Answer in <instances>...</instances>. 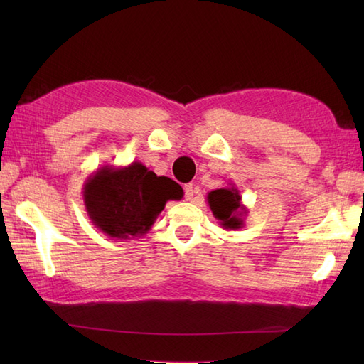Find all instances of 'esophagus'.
Listing matches in <instances>:
<instances>
[{"instance_id": "1", "label": "esophagus", "mask_w": 364, "mask_h": 364, "mask_svg": "<svg viewBox=\"0 0 364 364\" xmlns=\"http://www.w3.org/2000/svg\"><path fill=\"white\" fill-rule=\"evenodd\" d=\"M198 189L194 186V184H186L184 186V197H186V200H192L196 196H197Z\"/></svg>"}]
</instances>
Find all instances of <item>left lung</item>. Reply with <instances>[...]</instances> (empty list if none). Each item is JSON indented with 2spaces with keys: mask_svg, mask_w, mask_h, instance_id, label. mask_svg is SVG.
<instances>
[{
  "mask_svg": "<svg viewBox=\"0 0 364 364\" xmlns=\"http://www.w3.org/2000/svg\"><path fill=\"white\" fill-rule=\"evenodd\" d=\"M241 198L242 197L235 184L211 191L208 194L206 200L210 210L223 230H239L244 227V220L249 211L242 205Z\"/></svg>",
  "mask_w": 364,
  "mask_h": 364,
  "instance_id": "8db88e82",
  "label": "left lung"
}]
</instances>
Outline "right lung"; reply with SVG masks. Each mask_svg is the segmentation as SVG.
<instances>
[{"label": "right lung", "instance_id": "1", "mask_svg": "<svg viewBox=\"0 0 364 364\" xmlns=\"http://www.w3.org/2000/svg\"><path fill=\"white\" fill-rule=\"evenodd\" d=\"M180 188L167 176H158L142 162L125 167L102 166L82 188L92 223L114 239L142 237L168 200H178Z\"/></svg>", "mask_w": 364, "mask_h": 364}]
</instances>
